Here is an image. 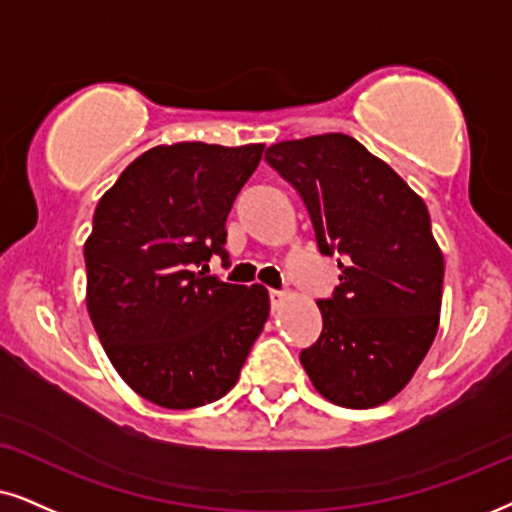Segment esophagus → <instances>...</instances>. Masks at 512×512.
<instances>
[{"instance_id": "esophagus-1", "label": "esophagus", "mask_w": 512, "mask_h": 512, "mask_svg": "<svg viewBox=\"0 0 512 512\" xmlns=\"http://www.w3.org/2000/svg\"><path fill=\"white\" fill-rule=\"evenodd\" d=\"M269 302L271 309H281L283 302H286V293H281V290H269Z\"/></svg>"}]
</instances>
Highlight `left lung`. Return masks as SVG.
I'll list each match as a JSON object with an SVG mask.
<instances>
[{"label": "left lung", "instance_id": "obj_1", "mask_svg": "<svg viewBox=\"0 0 512 512\" xmlns=\"http://www.w3.org/2000/svg\"><path fill=\"white\" fill-rule=\"evenodd\" d=\"M267 163L300 193L340 283L316 300L323 328L300 361L316 390L371 409L404 390L437 335L444 257L425 203L347 134L281 141Z\"/></svg>", "mask_w": 512, "mask_h": 512}]
</instances>
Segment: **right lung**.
<instances>
[{
  "instance_id": "1",
  "label": "right lung",
  "mask_w": 512,
  "mask_h": 512,
  "mask_svg": "<svg viewBox=\"0 0 512 512\" xmlns=\"http://www.w3.org/2000/svg\"><path fill=\"white\" fill-rule=\"evenodd\" d=\"M262 151L155 146L96 205L84 243L89 319L122 380L165 409L222 399L269 316L262 286L205 274L212 255L229 260L226 217Z\"/></svg>"
}]
</instances>
